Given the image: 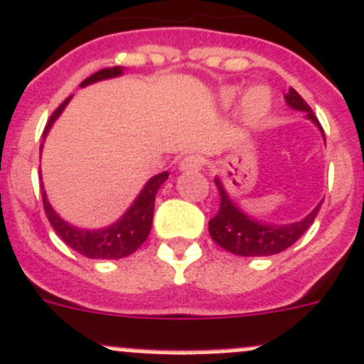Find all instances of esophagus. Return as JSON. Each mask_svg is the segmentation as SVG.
<instances>
[{
	"mask_svg": "<svg viewBox=\"0 0 364 364\" xmlns=\"http://www.w3.org/2000/svg\"><path fill=\"white\" fill-rule=\"evenodd\" d=\"M203 158L201 156H196V154H192V156H185V158L181 159V161H179V171H199V168H201L203 166Z\"/></svg>",
	"mask_w": 364,
	"mask_h": 364,
	"instance_id": "esophagus-1",
	"label": "esophagus"
}]
</instances>
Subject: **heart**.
<instances>
[{"mask_svg":"<svg viewBox=\"0 0 364 364\" xmlns=\"http://www.w3.org/2000/svg\"><path fill=\"white\" fill-rule=\"evenodd\" d=\"M239 90L237 87H228L220 93L224 105H232L237 100ZM271 109V95L266 87L257 86L246 91L242 97V104H240V114H242L244 122L250 125H257L266 118V114Z\"/></svg>","mask_w":364,"mask_h":364,"instance_id":"obj_1","label":"heart"}]
</instances>
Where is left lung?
Wrapping results in <instances>:
<instances>
[{"mask_svg":"<svg viewBox=\"0 0 364 364\" xmlns=\"http://www.w3.org/2000/svg\"><path fill=\"white\" fill-rule=\"evenodd\" d=\"M284 97L291 109L307 113L309 120L321 129L320 122L314 117L307 102L293 87ZM321 132H323V129H321ZM215 185L217 190H219L220 206L217 215L210 219L208 232L220 247H224V250L233 255H240V257H269V255H277L280 251L287 250L307 232L309 226L314 223L321 206L320 203L307 217L293 224L264 223V220H257L253 217L246 215L230 199L228 192L224 190L219 178H215Z\"/></svg>","mask_w":364,"mask_h":364,"instance_id":"8db88e82","label":"left lung"}]
</instances>
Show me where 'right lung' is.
Listing matches in <instances>:
<instances>
[{
	"mask_svg": "<svg viewBox=\"0 0 364 364\" xmlns=\"http://www.w3.org/2000/svg\"><path fill=\"white\" fill-rule=\"evenodd\" d=\"M122 73H124V68L122 66L105 68V70H100L97 71V73L91 75V77H87L80 86L86 87L90 86V84L98 82V80L120 77ZM70 98L71 97H68L66 100L53 111L48 124L44 127L43 140L46 138L50 129H52L53 122H55L57 118H59V114L64 111V107L68 105ZM41 149H43V144H41ZM166 178H168V172H161V174L149 179V181L145 183L144 190L140 192V196H138V198L134 199V203L131 205V208H129L117 223L107 226V228L82 230L68 224L66 220L60 219L59 213L52 208V205L48 203V198H46V192H44L43 188L44 213L48 217L50 224L53 226L57 235H59L68 246L73 247L77 253L84 255L87 259H124L127 255L134 253V251L147 240L149 232H151L152 226V215H154L156 193H158L159 186L166 181Z\"/></svg>",
	"mask_w": 364,
	"mask_h": 364,
	"instance_id": "right-lung-1",
	"label": "right lung"
}]
</instances>
